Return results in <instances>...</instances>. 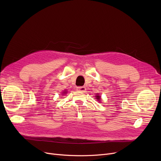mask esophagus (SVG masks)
Segmentation results:
<instances>
[{
    "label": "esophagus",
    "mask_w": 161,
    "mask_h": 161,
    "mask_svg": "<svg viewBox=\"0 0 161 161\" xmlns=\"http://www.w3.org/2000/svg\"><path fill=\"white\" fill-rule=\"evenodd\" d=\"M77 89L78 91H81V92H85L86 91V88L85 87H82V86H81V87H77Z\"/></svg>",
    "instance_id": "obj_1"
}]
</instances>
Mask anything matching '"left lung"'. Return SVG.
<instances>
[{
    "label": "left lung",
    "instance_id": "8db88e82",
    "mask_svg": "<svg viewBox=\"0 0 161 161\" xmlns=\"http://www.w3.org/2000/svg\"><path fill=\"white\" fill-rule=\"evenodd\" d=\"M96 97H97V99H98V100H100V97H98V96H97Z\"/></svg>",
    "mask_w": 161,
    "mask_h": 161
}]
</instances>
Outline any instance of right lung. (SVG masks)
Returning a JSON list of instances; mask_svg holds the SVG:
<instances>
[{
    "label": "right lung",
    "instance_id": "right-lung-1",
    "mask_svg": "<svg viewBox=\"0 0 161 161\" xmlns=\"http://www.w3.org/2000/svg\"><path fill=\"white\" fill-rule=\"evenodd\" d=\"M65 93H66V92H65Z\"/></svg>",
    "mask_w": 161,
    "mask_h": 161
}]
</instances>
